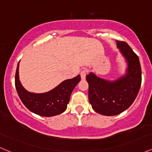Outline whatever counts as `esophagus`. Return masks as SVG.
Instances as JSON below:
<instances>
[{"mask_svg":"<svg viewBox=\"0 0 152 152\" xmlns=\"http://www.w3.org/2000/svg\"><path fill=\"white\" fill-rule=\"evenodd\" d=\"M80 75H81V78H82V79H85V78H86V75H87V71H86V70H82V71H81V73H80Z\"/></svg>","mask_w":152,"mask_h":152,"instance_id":"obj_1","label":"esophagus"}]
</instances>
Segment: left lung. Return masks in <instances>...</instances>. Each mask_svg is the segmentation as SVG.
<instances>
[{
  "label": "left lung",
  "instance_id": "obj_1",
  "mask_svg": "<svg viewBox=\"0 0 152 152\" xmlns=\"http://www.w3.org/2000/svg\"><path fill=\"white\" fill-rule=\"evenodd\" d=\"M127 64L126 73L114 81L107 80L90 72L86 76L88 99L93 110L107 116L117 115L129 108L141 85V67L138 56L125 42L116 41Z\"/></svg>",
  "mask_w": 152,
  "mask_h": 152
}]
</instances>
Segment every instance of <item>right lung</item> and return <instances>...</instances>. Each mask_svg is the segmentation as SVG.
Returning a JSON list of instances; mask_svg holds the SVG:
<instances>
[{
    "label": "right lung",
    "instance_id": "right-lung-1",
    "mask_svg": "<svg viewBox=\"0 0 152 152\" xmlns=\"http://www.w3.org/2000/svg\"><path fill=\"white\" fill-rule=\"evenodd\" d=\"M81 76L67 79L50 91L34 93L26 90L19 79V62L15 73V87L23 104L32 113L44 117H51L64 113L70 101V95Z\"/></svg>",
    "mask_w": 152,
    "mask_h": 152
}]
</instances>
